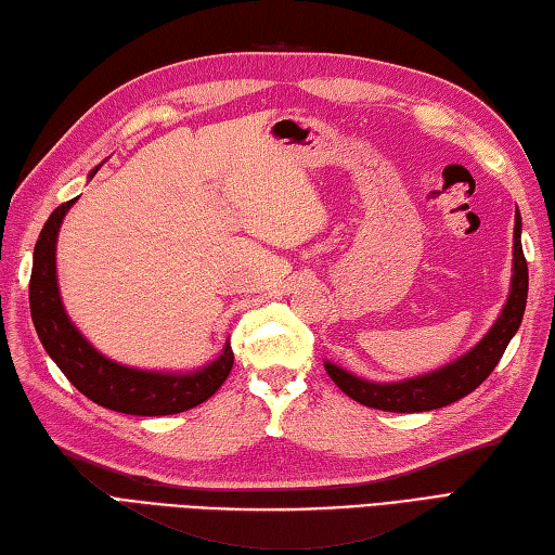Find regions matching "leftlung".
<instances>
[{
	"mask_svg": "<svg viewBox=\"0 0 555 555\" xmlns=\"http://www.w3.org/2000/svg\"><path fill=\"white\" fill-rule=\"evenodd\" d=\"M522 218L515 211V232H513V280H511V294L508 301L503 306L499 320L485 335V339L477 344L475 349L467 351L461 359L439 367L435 373H427L413 379L389 382V385H379V382H367L344 371V367L325 361V371L332 382L363 405H371L377 411H391V413H423L444 409V405L459 401L467 393L475 391L482 382L491 375V371L499 365L503 351H506L508 341L518 332L525 306H527V261L522 254Z\"/></svg>",
	"mask_w": 555,
	"mask_h": 555,
	"instance_id": "obj_1",
	"label": "left lung"
}]
</instances>
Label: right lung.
Instances as JSON below:
<instances>
[{
    "mask_svg": "<svg viewBox=\"0 0 555 555\" xmlns=\"http://www.w3.org/2000/svg\"><path fill=\"white\" fill-rule=\"evenodd\" d=\"M96 173V168L92 170ZM70 199L54 208L35 244L30 273V315L44 351L70 385L104 409L128 415H173L211 399L228 379L235 353L230 341L216 361L194 373H152L106 359L85 339L61 304L56 282V237Z\"/></svg>",
    "mask_w": 555,
    "mask_h": 555,
    "instance_id": "1",
    "label": "right lung"
}]
</instances>
